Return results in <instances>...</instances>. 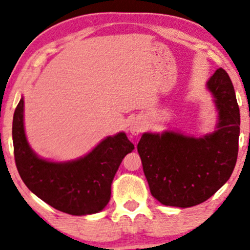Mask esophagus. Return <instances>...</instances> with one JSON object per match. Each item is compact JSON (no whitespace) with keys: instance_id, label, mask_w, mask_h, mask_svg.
<instances>
[{"instance_id":"obj_1","label":"esophagus","mask_w":250,"mask_h":250,"mask_svg":"<svg viewBox=\"0 0 250 250\" xmlns=\"http://www.w3.org/2000/svg\"><path fill=\"white\" fill-rule=\"evenodd\" d=\"M143 122H142L140 119H134L130 122V125H129V131H130V134L134 136L140 135L141 132L143 131Z\"/></svg>"}]
</instances>
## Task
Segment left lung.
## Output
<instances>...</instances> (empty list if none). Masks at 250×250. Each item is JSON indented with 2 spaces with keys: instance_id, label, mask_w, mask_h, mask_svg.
<instances>
[{
  "instance_id": "8db88e82",
  "label": "left lung",
  "mask_w": 250,
  "mask_h": 250,
  "mask_svg": "<svg viewBox=\"0 0 250 250\" xmlns=\"http://www.w3.org/2000/svg\"><path fill=\"white\" fill-rule=\"evenodd\" d=\"M207 87L218 112L216 130L203 137L173 130L144 132L137 145L151 194L164 205L203 203L225 185L235 167L240 110L232 81L219 68Z\"/></svg>"
}]
</instances>
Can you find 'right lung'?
I'll list each match as a JSON object with an SVG mask.
<instances>
[{"label":"right lung","mask_w":250,"mask_h":250,"mask_svg":"<svg viewBox=\"0 0 250 250\" xmlns=\"http://www.w3.org/2000/svg\"><path fill=\"white\" fill-rule=\"evenodd\" d=\"M12 141L16 166L26 187L50 207L72 216L97 213L108 204L116 170L125 154L135 148L127 135L119 132L76 160L42 159L26 140L23 98L15 109Z\"/></svg>","instance_id":"add662e5"}]
</instances>
